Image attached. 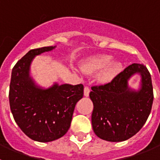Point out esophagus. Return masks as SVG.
Returning <instances> with one entry per match:
<instances>
[{"label":"esophagus","instance_id":"34e87169","mask_svg":"<svg viewBox=\"0 0 160 160\" xmlns=\"http://www.w3.org/2000/svg\"><path fill=\"white\" fill-rule=\"evenodd\" d=\"M90 90L89 89V87H84V95L86 96V97H88L89 94H90Z\"/></svg>","mask_w":160,"mask_h":160}]
</instances>
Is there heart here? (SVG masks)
Masks as SVG:
<instances>
[{
    "label": "heart",
    "instance_id": "1",
    "mask_svg": "<svg viewBox=\"0 0 160 160\" xmlns=\"http://www.w3.org/2000/svg\"><path fill=\"white\" fill-rule=\"evenodd\" d=\"M113 60V57L108 54H99L90 57L82 65V70L85 73H95L102 70L99 78L102 82L111 81L122 70V64L118 61Z\"/></svg>",
    "mask_w": 160,
    "mask_h": 160
}]
</instances>
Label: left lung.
Returning a JSON list of instances; mask_svg holds the SVG:
<instances>
[{"instance_id":"8db88e82","label":"left lung","mask_w":160,"mask_h":160,"mask_svg":"<svg viewBox=\"0 0 160 160\" xmlns=\"http://www.w3.org/2000/svg\"><path fill=\"white\" fill-rule=\"evenodd\" d=\"M141 75L138 90L131 88L129 78ZM94 104L91 122L98 138L109 142L125 141L139 131L145 124L153 103L152 78L142 64L130 65L111 82L91 87Z\"/></svg>"}]
</instances>
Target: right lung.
I'll use <instances>...</instances> for the list:
<instances>
[{"mask_svg":"<svg viewBox=\"0 0 160 160\" xmlns=\"http://www.w3.org/2000/svg\"><path fill=\"white\" fill-rule=\"evenodd\" d=\"M56 46L31 49L14 66L9 86V105L18 126L29 138L47 142L68 131L76 103L83 97V85L38 86L30 76V66L38 55Z\"/></svg>","mask_w":160,"mask_h":160,"instance_id":"right-lung-1","label":"right lung"}]
</instances>
